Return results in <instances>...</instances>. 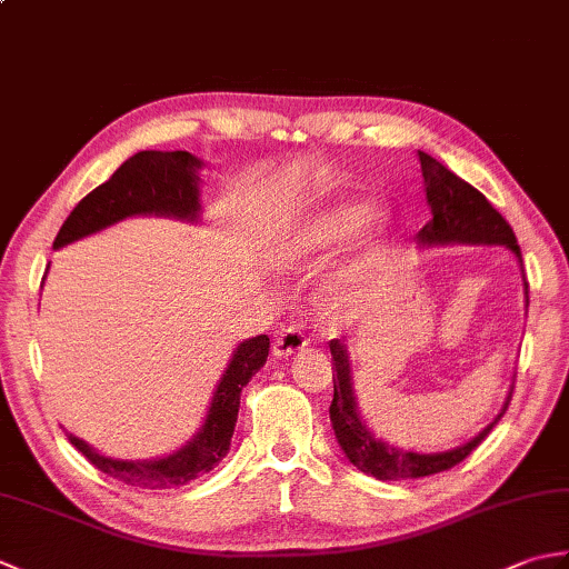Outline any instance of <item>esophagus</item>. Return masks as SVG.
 Here are the masks:
<instances>
[{
    "label": "esophagus",
    "instance_id": "esophagus-1",
    "mask_svg": "<svg viewBox=\"0 0 569 569\" xmlns=\"http://www.w3.org/2000/svg\"><path fill=\"white\" fill-rule=\"evenodd\" d=\"M308 347V337L303 335V330L296 328V325H288L281 332L276 335L273 340V357L276 359H286L296 352H303Z\"/></svg>",
    "mask_w": 569,
    "mask_h": 569
}]
</instances>
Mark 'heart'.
<instances>
[{
  "mask_svg": "<svg viewBox=\"0 0 569 569\" xmlns=\"http://www.w3.org/2000/svg\"><path fill=\"white\" fill-rule=\"evenodd\" d=\"M371 217V208L365 200H342L335 202L330 208L316 212L308 220L298 222L296 227L278 239L273 249V259L283 266V269H306V266L320 263L337 249L349 244L361 229L367 227ZM371 220L386 222L383 214L371 217ZM357 286V273L342 276L337 281L328 298H325V310L328 312H342L349 300H352V291Z\"/></svg>",
  "mask_w": 569,
  "mask_h": 569,
  "instance_id": "1",
  "label": "heart"
}]
</instances>
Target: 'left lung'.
Here are the masks:
<instances>
[{
    "instance_id": "1",
    "label": "left lung",
    "mask_w": 569,
    "mask_h": 569,
    "mask_svg": "<svg viewBox=\"0 0 569 569\" xmlns=\"http://www.w3.org/2000/svg\"><path fill=\"white\" fill-rule=\"evenodd\" d=\"M422 180H426V200L430 208V222L416 234L418 247H445V244H497L506 247L518 259V266L523 271L521 247H518L511 224L491 208V202L481 196L477 188H471L467 180L455 176L450 168L442 166L438 159H432L426 151H418ZM523 291H526V308H528V281L523 273ZM332 352V381L335 396L330 406V420L335 438L340 442L345 457L365 475L377 477L381 481H398V479H418L430 477L438 471L452 469L455 465L479 447L487 438L491 428L497 426L506 408L511 403L513 386L506 396L501 413L493 418L489 426L475 435L469 442L452 447L445 452H413L383 442L381 438L367 428L361 420L355 396L352 381V361H349L347 347L340 340L330 342Z\"/></svg>"
}]
</instances>
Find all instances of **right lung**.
<instances>
[{
    "label": "right lung",
    "mask_w": 569,
    "mask_h": 569,
    "mask_svg": "<svg viewBox=\"0 0 569 569\" xmlns=\"http://www.w3.org/2000/svg\"><path fill=\"white\" fill-rule=\"evenodd\" d=\"M204 163L188 151H139L117 168L107 183L84 196L68 220L60 227L53 249L68 247L72 241L90 237L112 227L127 217L156 214L173 220H200V168ZM269 357V337L257 335L239 342L232 359L212 393V403L204 416L202 428L178 447L176 452L156 459H112L104 457L92 445L66 432L70 445L82 452L104 475L124 485L143 489H171L220 465L229 452L239 413V396L249 379Z\"/></svg>",
    "instance_id": "1"
}]
</instances>
